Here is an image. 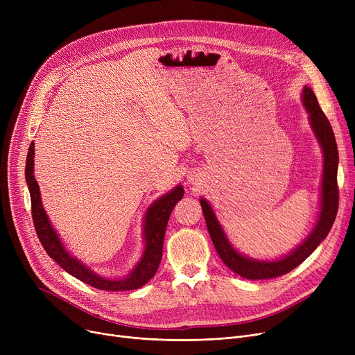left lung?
Masks as SVG:
<instances>
[{"instance_id": "left-lung-1", "label": "left lung", "mask_w": 355, "mask_h": 355, "mask_svg": "<svg viewBox=\"0 0 355 355\" xmlns=\"http://www.w3.org/2000/svg\"><path fill=\"white\" fill-rule=\"evenodd\" d=\"M302 102L309 114V122L313 129V134L322 146L324 153V171H322V184H321V211L318 221L312 230V233L305 239L295 250L286 254L282 259L266 262V260H256L248 256L240 254L227 240L225 232H223L220 223L216 218V214L210 204L201 198L200 204L202 209L204 218H206L207 230L213 240V245L230 270L239 276L250 279V281H262V279H272L282 276L296 266H300L304 260L320 246L321 241L328 236L335 217L338 211V184H337V170H338V148L335 142V137L329 121L327 119L322 109L316 101L315 93L311 87L305 86L302 93Z\"/></svg>"}]
</instances>
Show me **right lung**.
Wrapping results in <instances>:
<instances>
[{
  "label": "right lung",
  "instance_id": "obj_1",
  "mask_svg": "<svg viewBox=\"0 0 355 355\" xmlns=\"http://www.w3.org/2000/svg\"><path fill=\"white\" fill-rule=\"evenodd\" d=\"M34 142L30 144L27 161H26V181L28 184V191L31 198V216L33 223L39 236L42 245L47 254L54 260L55 263L60 265L66 272L71 276L78 277L79 281L101 289V291H132L144 286L149 279L157 273L158 266L162 257V246L165 229L170 220L171 211L175 204L182 198L184 190L181 185H177L170 193L159 197L157 201L151 204L148 209L144 220V239H145V250L139 260V263L128 276L122 279H109L102 277L86 268L76 257L70 256V253L64 249L62 240L58 233L51 227L49 217L43 209L40 189L34 178Z\"/></svg>",
  "mask_w": 355,
  "mask_h": 355
}]
</instances>
